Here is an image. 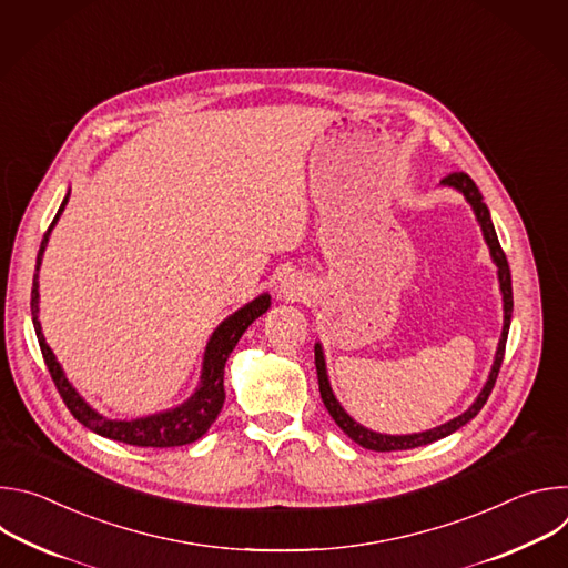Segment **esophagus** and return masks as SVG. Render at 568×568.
<instances>
[{
    "mask_svg": "<svg viewBox=\"0 0 568 568\" xmlns=\"http://www.w3.org/2000/svg\"><path fill=\"white\" fill-rule=\"evenodd\" d=\"M305 290H307V283L298 276V274H287V276H283L281 278V283H278V287H276V292H278V296L281 298H298L301 294H305Z\"/></svg>",
    "mask_w": 568,
    "mask_h": 568,
    "instance_id": "1",
    "label": "esophagus"
}]
</instances>
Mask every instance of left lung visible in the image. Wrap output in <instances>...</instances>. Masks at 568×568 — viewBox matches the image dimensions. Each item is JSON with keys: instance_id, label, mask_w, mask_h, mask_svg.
Instances as JSON below:
<instances>
[{"instance_id": "1", "label": "left lung", "mask_w": 568, "mask_h": 568, "mask_svg": "<svg viewBox=\"0 0 568 568\" xmlns=\"http://www.w3.org/2000/svg\"><path fill=\"white\" fill-rule=\"evenodd\" d=\"M440 186H447V189H454L458 191L467 204L471 206L474 215H476V222L483 231V240L485 245H488L490 250V256H493V263L497 265V278H499V290H501V298H504V328H501V337H499V344H497V353H495V362H493V368H490V375L488 379H485L480 393L476 395V399L469 404V407L434 427V429H427V432H418V434H379V432H373L368 427H364L362 423H357L353 416H348V412L342 407V402L337 399V395L333 393V386H331V379H328V368H326V355H323V346L316 342L314 344V364H316V377H318V390H321V399L323 404H326L328 414L333 416V420L339 425V429L351 438L355 440L357 445L366 447V449H373V452H399V449H414V447H423V445H429V443H436L454 432H458L460 427H465L480 409L483 404L488 402L493 388H495V382H497V375H499V368H501V362H504V353H506V342H508V331H510V318H513V278H510V267H508V261H506V254L499 245V237H497V231H495V224H493V217H490V211L488 206H485L483 202V195L478 191V186L469 180V175L465 173H452L447 175Z\"/></svg>"}]
</instances>
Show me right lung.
Returning a JSON list of instances; mask_svg holds the SVG:
<instances>
[{"instance_id":"obj_1","label":"right lung","mask_w":568,"mask_h":568,"mask_svg":"<svg viewBox=\"0 0 568 568\" xmlns=\"http://www.w3.org/2000/svg\"><path fill=\"white\" fill-rule=\"evenodd\" d=\"M71 191H67L49 231L44 233V240L38 252V261H36V274H33V290H31V314H33V328L38 335V344L44 357V364L58 386L60 397L64 399L67 409L71 412V416L83 423L88 429H92L94 434L110 438V440H119L125 445H134V447H180V445H191L195 440H200L211 425L215 423V418L222 412L224 404V364L231 355V351L235 348V344L240 342V337L245 335V331L252 326V323L263 316L270 305H272V296L267 292L258 294L254 301L245 303L240 310H235L233 314H229L220 326L211 333L206 348H204V357H202V371H200V382L197 388L191 393V397H186L182 404L166 412H156L150 416H141V418H130V420H121V418H108L103 414H99L92 404L75 390V386L67 379V373L62 371L60 362L55 359L53 351L49 348L44 335H42V326H40V265H42V256L47 252L49 245V235L53 231V226L58 224L67 202H69Z\"/></svg>"}]
</instances>
